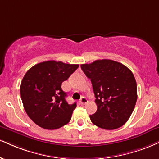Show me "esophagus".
<instances>
[{
    "mask_svg": "<svg viewBox=\"0 0 159 159\" xmlns=\"http://www.w3.org/2000/svg\"><path fill=\"white\" fill-rule=\"evenodd\" d=\"M79 102H80V104H81V105H84L85 104H87V103L88 102V100L85 98V97H82V98H81V100H80Z\"/></svg>",
    "mask_w": 159,
    "mask_h": 159,
    "instance_id": "1",
    "label": "esophagus"
}]
</instances>
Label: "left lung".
<instances>
[{
  "label": "left lung",
  "mask_w": 159,
  "mask_h": 159,
  "mask_svg": "<svg viewBox=\"0 0 159 159\" xmlns=\"http://www.w3.org/2000/svg\"><path fill=\"white\" fill-rule=\"evenodd\" d=\"M90 79L97 104L91 121L98 127L115 129L128 121L137 101V84L133 72L121 63L109 59L81 65Z\"/></svg>",
  "instance_id": "left-lung-1"
}]
</instances>
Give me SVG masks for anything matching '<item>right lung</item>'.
<instances>
[{
    "label": "right lung",
    "mask_w": 159,
    "mask_h": 159,
    "mask_svg": "<svg viewBox=\"0 0 159 159\" xmlns=\"http://www.w3.org/2000/svg\"><path fill=\"white\" fill-rule=\"evenodd\" d=\"M78 66L47 61L35 64L25 74L20 88L23 105L29 117L39 127L55 129L70 121L76 103L68 104L61 84Z\"/></svg>",
    "instance_id": "obj_1"
}]
</instances>
